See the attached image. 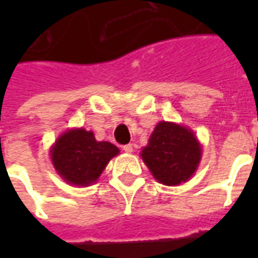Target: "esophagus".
<instances>
[{
    "label": "esophagus",
    "instance_id": "obj_1",
    "mask_svg": "<svg viewBox=\"0 0 258 258\" xmlns=\"http://www.w3.org/2000/svg\"><path fill=\"white\" fill-rule=\"evenodd\" d=\"M123 151L125 152V153H131V152H133V145H131V144H128V145H124Z\"/></svg>",
    "mask_w": 258,
    "mask_h": 258
}]
</instances>
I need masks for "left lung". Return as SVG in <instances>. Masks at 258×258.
I'll return each instance as SVG.
<instances>
[{
    "instance_id": "left-lung-1",
    "label": "left lung",
    "mask_w": 258,
    "mask_h": 258,
    "mask_svg": "<svg viewBox=\"0 0 258 258\" xmlns=\"http://www.w3.org/2000/svg\"><path fill=\"white\" fill-rule=\"evenodd\" d=\"M141 157L160 184L186 182L202 159V148L190 128L170 121L157 124Z\"/></svg>"
}]
</instances>
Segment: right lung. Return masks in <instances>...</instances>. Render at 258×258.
<instances>
[{
  "instance_id": "add662e5",
  "label": "right lung",
  "mask_w": 258,
  "mask_h": 258,
  "mask_svg": "<svg viewBox=\"0 0 258 258\" xmlns=\"http://www.w3.org/2000/svg\"><path fill=\"white\" fill-rule=\"evenodd\" d=\"M116 155H118L117 146L106 141H96L94 133L84 128L69 130L51 148L55 170L68 184L76 186L96 182Z\"/></svg>"
}]
</instances>
